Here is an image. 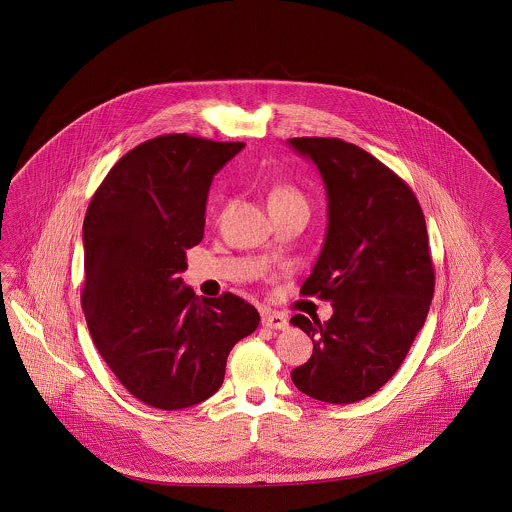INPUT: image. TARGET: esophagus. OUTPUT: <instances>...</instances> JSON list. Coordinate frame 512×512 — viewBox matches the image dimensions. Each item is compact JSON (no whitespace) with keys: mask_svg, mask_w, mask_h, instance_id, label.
I'll return each mask as SVG.
<instances>
[{"mask_svg":"<svg viewBox=\"0 0 512 512\" xmlns=\"http://www.w3.org/2000/svg\"><path fill=\"white\" fill-rule=\"evenodd\" d=\"M261 322H263L265 328H272V330H288L290 328L288 318L280 315V313H265Z\"/></svg>","mask_w":512,"mask_h":512,"instance_id":"1","label":"esophagus"}]
</instances>
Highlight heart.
<instances>
[{"label": "heart", "instance_id": "b5f03b06", "mask_svg": "<svg viewBox=\"0 0 512 512\" xmlns=\"http://www.w3.org/2000/svg\"><path fill=\"white\" fill-rule=\"evenodd\" d=\"M272 203H299V205H307L303 194L299 190H295L293 186H288V184H278V186H274L270 190V205Z\"/></svg>", "mask_w": 512, "mask_h": 512}]
</instances>
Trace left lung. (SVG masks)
I'll use <instances>...</instances> for the list:
<instances>
[{"label": "left lung", "instance_id": "1", "mask_svg": "<svg viewBox=\"0 0 512 512\" xmlns=\"http://www.w3.org/2000/svg\"><path fill=\"white\" fill-rule=\"evenodd\" d=\"M317 165L328 230L303 295L330 301L326 322L292 318L313 355L292 370L295 388L326 403L380 390L405 361L434 295L426 220L409 184L363 147L338 138H292Z\"/></svg>", "mask_w": 512, "mask_h": 512}]
</instances>
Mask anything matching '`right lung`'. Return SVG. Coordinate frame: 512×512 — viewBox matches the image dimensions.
Listing matches in <instances>:
<instances>
[{"label":"right lung","mask_w":512,"mask_h":512,"mask_svg":"<svg viewBox=\"0 0 512 512\" xmlns=\"http://www.w3.org/2000/svg\"><path fill=\"white\" fill-rule=\"evenodd\" d=\"M244 146L157 136L121 157L88 205L82 309L103 361L149 407L217 393L230 349L259 326L242 297L199 299L180 278L203 240L213 176Z\"/></svg>","instance_id":"add662e5"}]
</instances>
